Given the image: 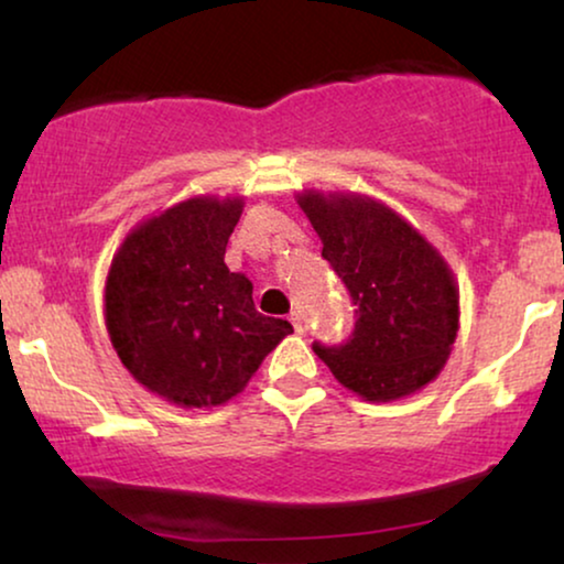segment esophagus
Here are the masks:
<instances>
[{
  "label": "esophagus",
  "mask_w": 564,
  "mask_h": 564,
  "mask_svg": "<svg viewBox=\"0 0 564 564\" xmlns=\"http://www.w3.org/2000/svg\"><path fill=\"white\" fill-rule=\"evenodd\" d=\"M291 325H294V329H296V333L299 335H302L304 333V319H302V314H299V312H291Z\"/></svg>",
  "instance_id": "1"
}]
</instances>
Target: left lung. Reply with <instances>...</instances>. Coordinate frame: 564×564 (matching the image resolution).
<instances>
[{
    "label": "left lung",
    "mask_w": 564,
    "mask_h": 564,
    "mask_svg": "<svg viewBox=\"0 0 564 564\" xmlns=\"http://www.w3.org/2000/svg\"><path fill=\"white\" fill-rule=\"evenodd\" d=\"M299 206L356 306L348 340L314 343V352L369 402L431 384L459 329V289L446 260L400 214L366 195L304 191Z\"/></svg>",
    "instance_id": "obj_1"
}]
</instances>
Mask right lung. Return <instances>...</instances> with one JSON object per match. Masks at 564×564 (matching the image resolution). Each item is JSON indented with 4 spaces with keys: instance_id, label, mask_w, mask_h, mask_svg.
I'll return each instance as SVG.
<instances>
[{
    "instance_id": "obj_1",
    "label": "right lung",
    "mask_w": 564,
    "mask_h": 564,
    "mask_svg": "<svg viewBox=\"0 0 564 564\" xmlns=\"http://www.w3.org/2000/svg\"><path fill=\"white\" fill-rule=\"evenodd\" d=\"M242 198L195 195L141 221L105 283V325L120 364L180 408H216L247 387L294 333L254 310L252 283L224 262Z\"/></svg>"
}]
</instances>
